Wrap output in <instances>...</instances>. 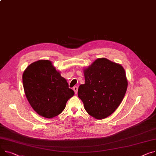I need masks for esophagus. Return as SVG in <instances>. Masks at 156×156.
Returning a JSON list of instances; mask_svg holds the SVG:
<instances>
[{
	"mask_svg": "<svg viewBox=\"0 0 156 156\" xmlns=\"http://www.w3.org/2000/svg\"><path fill=\"white\" fill-rule=\"evenodd\" d=\"M73 90H74V91L75 93V94L76 95L77 93H78V87H73Z\"/></svg>",
	"mask_w": 156,
	"mask_h": 156,
	"instance_id": "1",
	"label": "esophagus"
}]
</instances>
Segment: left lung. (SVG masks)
I'll use <instances>...</instances> for the list:
<instances>
[{"label":"left lung","mask_w":156,"mask_h":156,"mask_svg":"<svg viewBox=\"0 0 156 156\" xmlns=\"http://www.w3.org/2000/svg\"><path fill=\"white\" fill-rule=\"evenodd\" d=\"M85 83L79 87L78 97L90 115L96 119L110 116L120 105L128 81L123 66L101 58L83 69Z\"/></svg>","instance_id":"8db88e82"}]
</instances>
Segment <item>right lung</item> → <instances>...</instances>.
<instances>
[{
    "instance_id": "add662e5",
    "label": "right lung",
    "mask_w": 156,
    "mask_h": 156,
    "mask_svg": "<svg viewBox=\"0 0 156 156\" xmlns=\"http://www.w3.org/2000/svg\"><path fill=\"white\" fill-rule=\"evenodd\" d=\"M26 97L41 117L52 119L64 110L67 101L75 95L52 62L41 59L29 65L23 75Z\"/></svg>"
}]
</instances>
